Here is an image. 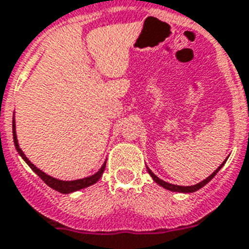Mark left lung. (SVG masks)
Segmentation results:
<instances>
[{
    "mask_svg": "<svg viewBox=\"0 0 249 249\" xmlns=\"http://www.w3.org/2000/svg\"><path fill=\"white\" fill-rule=\"evenodd\" d=\"M226 161H227V159H226ZM226 161H224V162H223L222 165H220V166L218 167V169H216L213 174H212V175L208 176L207 179L203 180V181H200V182H199V184H196V185H191V186H180V185H174V184H169V182L161 180L160 178H157V176L155 175V174L152 173V171H151L150 169H148V167H147V171H148V174H150V175H151V178L154 179L155 182H157L159 185L162 186V188H165V189H167V190H170V191H178V193H194V191H196V190H199V189L203 188L204 185H207L208 182H209L210 180L213 179L214 176L216 175V173H218V171H219V170L222 169L223 165L226 163Z\"/></svg>",
    "mask_w": 249,
    "mask_h": 249,
    "instance_id": "obj_1",
    "label": "left lung"
}]
</instances>
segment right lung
Wrapping results in <instances>:
<instances>
[{
  "mask_svg": "<svg viewBox=\"0 0 249 249\" xmlns=\"http://www.w3.org/2000/svg\"><path fill=\"white\" fill-rule=\"evenodd\" d=\"M12 135H14L15 147H16L18 152L20 154V156L22 157L23 160H25V162H26L27 165L31 167V170H33L36 175H39L40 178H41V180L45 182L46 185L50 186V188L54 189V190L59 191V193H63V194H69V193H73V191H78V190H80V189L88 188V186L93 185V184H95V182L98 181V180L101 179V176L103 175V171H104V169H106V162L102 165L101 169H99L98 171L94 174V175L88 176V178H84V179L71 180V181H64V180L55 179V178H53V176L48 175V174H45L40 169H37V167H36L35 165H34V163L31 162V161H30L26 156H25V154L22 152V150L20 148V146H18V136H16V126H15V118H14V121H12Z\"/></svg>",
  "mask_w": 249,
  "mask_h": 249,
  "instance_id": "1",
  "label": "right lung"
}]
</instances>
